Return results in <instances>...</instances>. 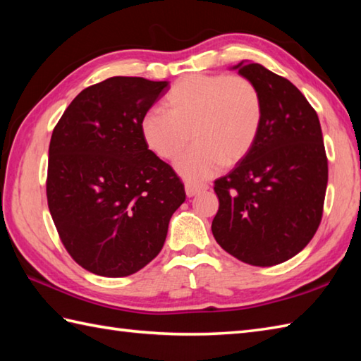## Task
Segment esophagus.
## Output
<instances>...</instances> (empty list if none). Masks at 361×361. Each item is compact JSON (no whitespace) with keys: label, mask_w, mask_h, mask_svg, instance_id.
Wrapping results in <instances>:
<instances>
[{"label":"esophagus","mask_w":361,"mask_h":361,"mask_svg":"<svg viewBox=\"0 0 361 361\" xmlns=\"http://www.w3.org/2000/svg\"><path fill=\"white\" fill-rule=\"evenodd\" d=\"M185 189H186V195L188 197H194L197 194L203 192V190L208 189V185H198V183H190L188 181L185 185Z\"/></svg>","instance_id":"obj_1"}]
</instances>
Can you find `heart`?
Here are the masks:
<instances>
[{"instance_id": "heart-1", "label": "heart", "mask_w": 361, "mask_h": 361, "mask_svg": "<svg viewBox=\"0 0 361 361\" xmlns=\"http://www.w3.org/2000/svg\"><path fill=\"white\" fill-rule=\"evenodd\" d=\"M167 111L152 109L141 119L147 147L173 159L190 141L176 169L188 180L202 181L248 155L262 124V97L250 79L226 74H190L166 94Z\"/></svg>"}]
</instances>
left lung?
Returning a JSON list of instances; mask_svg holds the SVG:
<instances>
[{
	"instance_id": "1",
	"label": "left lung",
	"mask_w": 361,
	"mask_h": 361,
	"mask_svg": "<svg viewBox=\"0 0 361 361\" xmlns=\"http://www.w3.org/2000/svg\"><path fill=\"white\" fill-rule=\"evenodd\" d=\"M262 97L250 153L214 181L212 234L245 264L271 267L305 248L323 219L327 157L317 111L293 83L259 63H239Z\"/></svg>"
}]
</instances>
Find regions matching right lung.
<instances>
[{"label":"right lung","mask_w":361,"mask_h":361,"mask_svg":"<svg viewBox=\"0 0 361 361\" xmlns=\"http://www.w3.org/2000/svg\"><path fill=\"white\" fill-rule=\"evenodd\" d=\"M167 82L110 78L74 97L54 127L46 197L70 256L85 270L124 278L158 256L186 200L173 169L149 150L141 119Z\"/></svg>","instance_id":"1"}]
</instances>
